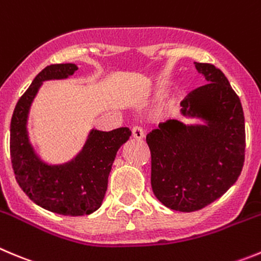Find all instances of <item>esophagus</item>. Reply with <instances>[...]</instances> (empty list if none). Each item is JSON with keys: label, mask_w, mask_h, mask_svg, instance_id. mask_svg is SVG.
Here are the masks:
<instances>
[{"label": "esophagus", "mask_w": 261, "mask_h": 261, "mask_svg": "<svg viewBox=\"0 0 261 261\" xmlns=\"http://www.w3.org/2000/svg\"><path fill=\"white\" fill-rule=\"evenodd\" d=\"M144 130L140 127V126H135V127L133 128V138L136 139V140H141V139H144Z\"/></svg>", "instance_id": "esophagus-1"}]
</instances>
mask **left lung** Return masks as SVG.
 Listing matches in <instances>:
<instances>
[{"label":"left lung","mask_w":261,"mask_h":261,"mask_svg":"<svg viewBox=\"0 0 261 261\" xmlns=\"http://www.w3.org/2000/svg\"><path fill=\"white\" fill-rule=\"evenodd\" d=\"M206 83L181 102L185 117L159 123L146 135L151 154V189L163 205L195 212L209 205L237 181L245 161V117L239 95L223 72L195 62Z\"/></svg>","instance_id":"8db88e82"}]
</instances>
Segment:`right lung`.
<instances>
[{
    "mask_svg": "<svg viewBox=\"0 0 261 261\" xmlns=\"http://www.w3.org/2000/svg\"><path fill=\"white\" fill-rule=\"evenodd\" d=\"M76 70L75 63L43 69L17 100L10 125V154L19 186L37 205L71 217L90 214L102 205L116 154L131 136L127 127L108 133L93 128L82 151L67 163L50 166L37 155L27 128L33 99L43 82L66 79Z\"/></svg>",
    "mask_w": 261,
    "mask_h": 261,
    "instance_id": "add662e5",
    "label": "right lung"
}]
</instances>
